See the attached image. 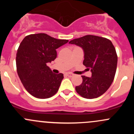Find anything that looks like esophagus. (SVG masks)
I'll return each mask as SVG.
<instances>
[{
    "label": "esophagus",
    "mask_w": 134,
    "mask_h": 134,
    "mask_svg": "<svg viewBox=\"0 0 134 134\" xmlns=\"http://www.w3.org/2000/svg\"><path fill=\"white\" fill-rule=\"evenodd\" d=\"M65 75L67 76H68V77H72V76H73L74 75H73V74L69 72V73H66Z\"/></svg>",
    "instance_id": "obj_1"
}]
</instances>
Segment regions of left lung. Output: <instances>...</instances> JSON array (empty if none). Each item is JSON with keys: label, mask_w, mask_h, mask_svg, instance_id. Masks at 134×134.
<instances>
[{"label": "left lung", "mask_w": 134, "mask_h": 134, "mask_svg": "<svg viewBox=\"0 0 134 134\" xmlns=\"http://www.w3.org/2000/svg\"><path fill=\"white\" fill-rule=\"evenodd\" d=\"M82 47L83 64L91 69V77L82 76V83L75 87L80 96L88 99L100 97L113 82L117 65V55L111 41L107 38L87 35L69 41Z\"/></svg>", "instance_id": "obj_1"}]
</instances>
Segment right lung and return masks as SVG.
I'll use <instances>...</instances> for the list:
<instances>
[{
    "mask_svg": "<svg viewBox=\"0 0 134 134\" xmlns=\"http://www.w3.org/2000/svg\"><path fill=\"white\" fill-rule=\"evenodd\" d=\"M68 41L40 33L28 35L21 43L16 54L17 74L32 96L43 99L58 92L63 75L53 73L47 64L56 58V49Z\"/></svg>",
    "mask_w": 134,
    "mask_h": 134,
    "instance_id": "1",
    "label": "right lung"
}]
</instances>
